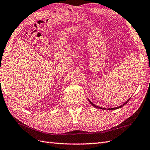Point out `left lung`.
I'll use <instances>...</instances> for the list:
<instances>
[{"label": "left lung", "mask_w": 150, "mask_h": 150, "mask_svg": "<svg viewBox=\"0 0 150 150\" xmlns=\"http://www.w3.org/2000/svg\"><path fill=\"white\" fill-rule=\"evenodd\" d=\"M129 99H130V98H129V99L127 100L125 103H124L123 104H122L121 105V106H119V107H116V108H108V109H107V110H116V109H119V108H122V106H124V105H125L126 104H127L128 103V102L129 100ZM88 100H89V102H90V103L92 105V106H93V107H95V108H98V109H101V110H106V108H102V107H100V106H96V105H95L93 103H92L88 99Z\"/></svg>", "instance_id": "1"}]
</instances>
